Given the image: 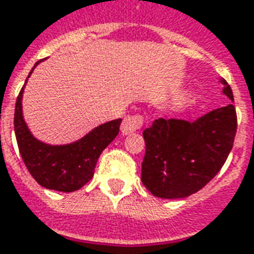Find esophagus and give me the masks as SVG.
<instances>
[{
  "label": "esophagus",
  "mask_w": 254,
  "mask_h": 254,
  "mask_svg": "<svg viewBox=\"0 0 254 254\" xmlns=\"http://www.w3.org/2000/svg\"><path fill=\"white\" fill-rule=\"evenodd\" d=\"M142 124H144V119H142V116L140 114H133V116H127L125 119H124L123 124H121V131H123V134H131V133H134L138 129H141L142 127Z\"/></svg>",
  "instance_id": "esophagus-1"
}]
</instances>
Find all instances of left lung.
<instances>
[{"label":"left lung","mask_w":254,"mask_h":254,"mask_svg":"<svg viewBox=\"0 0 254 254\" xmlns=\"http://www.w3.org/2000/svg\"><path fill=\"white\" fill-rule=\"evenodd\" d=\"M222 93L233 101L229 84ZM237 114L229 104L193 123L158 119L145 129L141 181L153 196L184 198L196 193L220 172L233 148Z\"/></svg>","instance_id":"1"}]
</instances>
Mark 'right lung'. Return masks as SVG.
Returning a JSON list of instances; mask_svg holds the SVG:
<instances>
[{"mask_svg": "<svg viewBox=\"0 0 254 254\" xmlns=\"http://www.w3.org/2000/svg\"><path fill=\"white\" fill-rule=\"evenodd\" d=\"M40 63L41 61L36 63L34 67ZM24 88L15 101L14 131L21 157L29 173L46 189L66 193L78 190L93 177L102 150L119 134L121 119L102 124L73 144H44L33 137L22 117L21 101Z\"/></svg>", "mask_w": 254, "mask_h": 254, "instance_id": "obj_1", "label": "right lung"}]
</instances>
